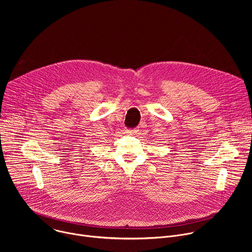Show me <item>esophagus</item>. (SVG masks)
Listing matches in <instances>:
<instances>
[{
  "instance_id": "obj_1",
  "label": "esophagus",
  "mask_w": 252,
  "mask_h": 252,
  "mask_svg": "<svg viewBox=\"0 0 252 252\" xmlns=\"http://www.w3.org/2000/svg\"><path fill=\"white\" fill-rule=\"evenodd\" d=\"M127 131V133H129V134H134L135 132H136V129H128V130H126Z\"/></svg>"
}]
</instances>
